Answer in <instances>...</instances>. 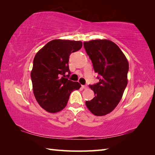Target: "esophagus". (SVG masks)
Here are the masks:
<instances>
[{"mask_svg":"<svg viewBox=\"0 0 155 155\" xmlns=\"http://www.w3.org/2000/svg\"><path fill=\"white\" fill-rule=\"evenodd\" d=\"M81 87H82L83 89H87L88 88L87 85H81Z\"/></svg>","mask_w":155,"mask_h":155,"instance_id":"1","label":"esophagus"}]
</instances>
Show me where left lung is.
I'll return each mask as SVG.
<instances>
[{"instance_id": "1", "label": "left lung", "mask_w": 155, "mask_h": 155, "mask_svg": "<svg viewBox=\"0 0 155 155\" xmlns=\"http://www.w3.org/2000/svg\"><path fill=\"white\" fill-rule=\"evenodd\" d=\"M99 82L90 85L95 97L85 104L94 115L109 114L120 103L127 85L128 62L116 44L107 40L83 43Z\"/></svg>"}]
</instances>
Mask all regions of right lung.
<instances>
[{
	"label": "right lung",
	"instance_id": "right-lung-1",
	"mask_svg": "<svg viewBox=\"0 0 155 155\" xmlns=\"http://www.w3.org/2000/svg\"><path fill=\"white\" fill-rule=\"evenodd\" d=\"M82 46L80 41L54 40L35 54L31 72L33 94L46 111H61L72 91L81 87L79 83L68 80L65 74L68 72L66 77H70V54L79 51Z\"/></svg>",
	"mask_w": 155,
	"mask_h": 155
}]
</instances>
